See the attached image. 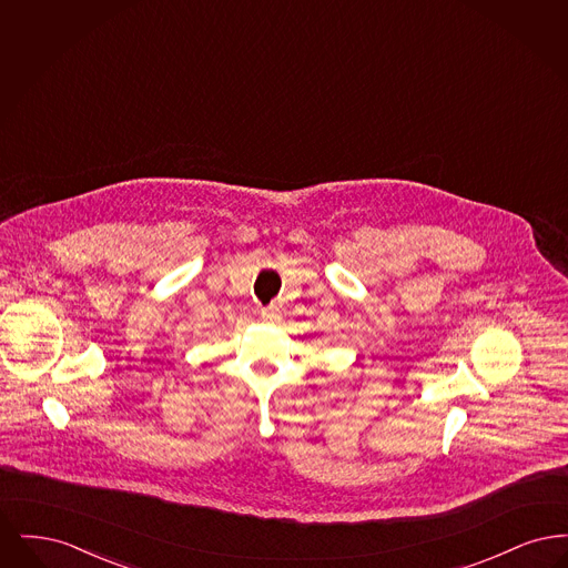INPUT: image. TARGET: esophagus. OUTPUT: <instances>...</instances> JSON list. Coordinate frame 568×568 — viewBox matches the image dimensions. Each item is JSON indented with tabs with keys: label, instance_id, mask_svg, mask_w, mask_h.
<instances>
[{
	"label": "esophagus",
	"instance_id": "34e87169",
	"mask_svg": "<svg viewBox=\"0 0 568 568\" xmlns=\"http://www.w3.org/2000/svg\"><path fill=\"white\" fill-rule=\"evenodd\" d=\"M262 320L264 322H268V324H274V322H278L281 320V311H278V306H266V308H262Z\"/></svg>",
	"mask_w": 568,
	"mask_h": 568
}]
</instances>
